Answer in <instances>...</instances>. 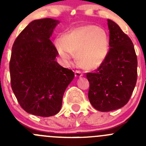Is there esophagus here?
<instances>
[{"mask_svg":"<svg viewBox=\"0 0 146 146\" xmlns=\"http://www.w3.org/2000/svg\"><path fill=\"white\" fill-rule=\"evenodd\" d=\"M74 74H75V77H80L83 75L82 72L80 71H78V70H76L75 72H74Z\"/></svg>","mask_w":146,"mask_h":146,"instance_id":"34e87169","label":"esophagus"}]
</instances>
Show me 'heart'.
Returning <instances> with one entry per match:
<instances>
[{"mask_svg": "<svg viewBox=\"0 0 146 146\" xmlns=\"http://www.w3.org/2000/svg\"><path fill=\"white\" fill-rule=\"evenodd\" d=\"M58 52L64 60L77 54L78 64L87 69H96L105 60L109 41L104 30L86 25L70 30L55 42Z\"/></svg>", "mask_w": 146, "mask_h": 146, "instance_id": "1", "label": "heart"}]
</instances>
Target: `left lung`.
Returning <instances> with one entry per match:
<instances>
[{
    "instance_id": "1",
    "label": "left lung",
    "mask_w": 146,
    "mask_h": 146,
    "mask_svg": "<svg viewBox=\"0 0 146 146\" xmlns=\"http://www.w3.org/2000/svg\"><path fill=\"white\" fill-rule=\"evenodd\" d=\"M110 50L94 72L86 73L88 99L95 109L108 112L128 102L137 77V58L131 38L115 22L108 20Z\"/></svg>"
}]
</instances>
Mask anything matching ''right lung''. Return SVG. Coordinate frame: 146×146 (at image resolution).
<instances>
[{
    "label": "right lung",
    "mask_w": 146,
    "mask_h": 146,
    "mask_svg": "<svg viewBox=\"0 0 146 146\" xmlns=\"http://www.w3.org/2000/svg\"><path fill=\"white\" fill-rule=\"evenodd\" d=\"M58 20L44 18L30 23L13 44L9 62L12 91L25 111L42 117L60 111L72 70L55 60L58 52L50 38Z\"/></svg>",
    "instance_id": "1"
}]
</instances>
